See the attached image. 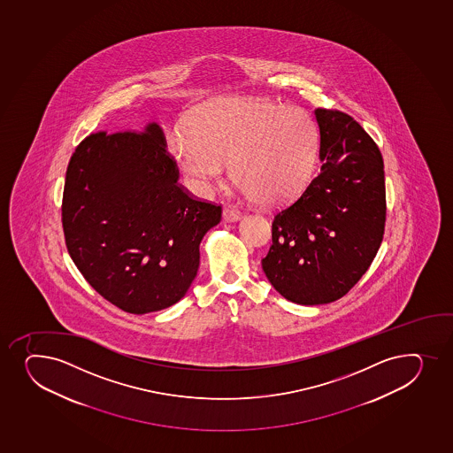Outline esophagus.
I'll return each instance as SVG.
<instances>
[{
  "label": "esophagus",
  "mask_w": 453,
  "mask_h": 453,
  "mask_svg": "<svg viewBox=\"0 0 453 453\" xmlns=\"http://www.w3.org/2000/svg\"><path fill=\"white\" fill-rule=\"evenodd\" d=\"M239 215H241V212H239L238 210H234V208H232V206H226V208H224V221H238Z\"/></svg>",
  "instance_id": "34e87169"
}]
</instances>
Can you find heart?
<instances>
[{"label": "heart", "mask_w": 453, "mask_h": 453, "mask_svg": "<svg viewBox=\"0 0 453 453\" xmlns=\"http://www.w3.org/2000/svg\"><path fill=\"white\" fill-rule=\"evenodd\" d=\"M195 132L176 128L167 148L197 190H208L232 163L243 195L284 204L307 190L316 172L320 134L299 107L226 98L200 111Z\"/></svg>", "instance_id": "obj_1"}]
</instances>
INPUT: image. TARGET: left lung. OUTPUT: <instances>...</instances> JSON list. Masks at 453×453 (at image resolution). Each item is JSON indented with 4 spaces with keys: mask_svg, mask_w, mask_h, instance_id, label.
<instances>
[{
    "mask_svg": "<svg viewBox=\"0 0 453 453\" xmlns=\"http://www.w3.org/2000/svg\"><path fill=\"white\" fill-rule=\"evenodd\" d=\"M321 171L278 211L262 268L281 296L320 305L350 292L368 271L386 223L385 165L379 146L349 113L316 109Z\"/></svg>",
    "mask_w": 453,
    "mask_h": 453,
    "instance_id": "1",
    "label": "left lung"
}]
</instances>
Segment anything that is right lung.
<instances>
[{
	"label": "right lung",
	"instance_id": "right-lung-1",
	"mask_svg": "<svg viewBox=\"0 0 453 453\" xmlns=\"http://www.w3.org/2000/svg\"><path fill=\"white\" fill-rule=\"evenodd\" d=\"M157 124L145 132H97L68 163L61 221L67 251L91 288L132 314L184 297L199 269V243L221 204L178 182Z\"/></svg>",
	"mask_w": 453,
	"mask_h": 453
}]
</instances>
